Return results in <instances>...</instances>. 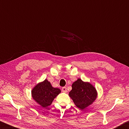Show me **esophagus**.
<instances>
[{"instance_id": "34e87169", "label": "esophagus", "mask_w": 129, "mask_h": 129, "mask_svg": "<svg viewBox=\"0 0 129 129\" xmlns=\"http://www.w3.org/2000/svg\"><path fill=\"white\" fill-rule=\"evenodd\" d=\"M62 92H65V93H66V92H67V88H66V87H62Z\"/></svg>"}]
</instances>
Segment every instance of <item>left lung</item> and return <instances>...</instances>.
Segmentation results:
<instances>
[{
    "instance_id": "obj_1",
    "label": "left lung",
    "mask_w": 129,
    "mask_h": 129,
    "mask_svg": "<svg viewBox=\"0 0 129 129\" xmlns=\"http://www.w3.org/2000/svg\"><path fill=\"white\" fill-rule=\"evenodd\" d=\"M69 96L76 107L84 109L95 100L97 92L90 83H85L78 79L72 85V90L69 92Z\"/></svg>"
}]
</instances>
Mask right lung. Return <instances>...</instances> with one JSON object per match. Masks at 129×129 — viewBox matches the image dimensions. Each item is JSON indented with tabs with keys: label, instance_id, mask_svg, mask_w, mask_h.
Listing matches in <instances>:
<instances>
[{
	"label": "right lung",
	"instance_id": "right-lung-1",
	"mask_svg": "<svg viewBox=\"0 0 129 129\" xmlns=\"http://www.w3.org/2000/svg\"><path fill=\"white\" fill-rule=\"evenodd\" d=\"M59 93L60 90L52 87L50 83L46 79L36 85L31 91L34 100L43 107L51 105L54 99Z\"/></svg>",
	"mask_w": 129,
	"mask_h": 129
}]
</instances>
